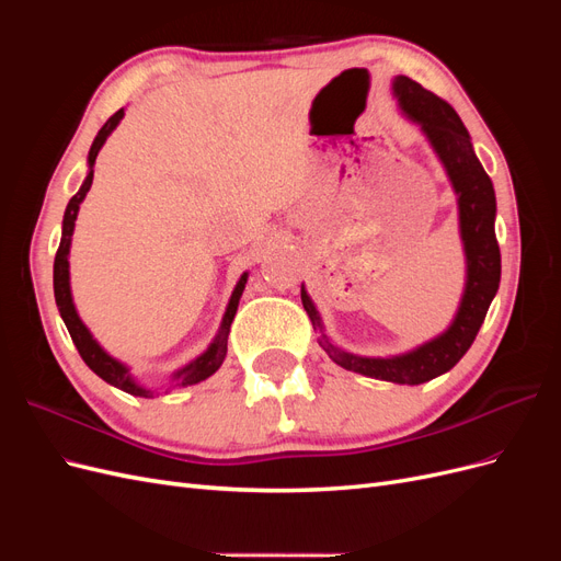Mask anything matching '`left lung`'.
Masks as SVG:
<instances>
[{
	"label": "left lung",
	"instance_id": "8db88e82",
	"mask_svg": "<svg viewBox=\"0 0 561 561\" xmlns=\"http://www.w3.org/2000/svg\"><path fill=\"white\" fill-rule=\"evenodd\" d=\"M393 95L398 98L404 116L419 124L423 135L428 138L456 192L458 229H461L466 252V290L461 304H458V311L451 325L431 342L400 355H390V358H365V355L346 353L330 342L304 285L301 304L313 322V330L318 332V344L339 367L358 371V375L371 379L416 386L445 375L463 358L482 328L491 299L499 293L501 250L494 229L496 194L480 159L474 157L461 116L454 112L449 103L402 75L393 79Z\"/></svg>",
	"mask_w": 561,
	"mask_h": 561
}]
</instances>
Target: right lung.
I'll use <instances>...</instances> for the list:
<instances>
[{"instance_id": "right-lung-1", "label": "right lung", "mask_w": 561, "mask_h": 561, "mask_svg": "<svg viewBox=\"0 0 561 561\" xmlns=\"http://www.w3.org/2000/svg\"><path fill=\"white\" fill-rule=\"evenodd\" d=\"M122 118H124V107L118 110V112H114L105 122V126L98 130L95 140L91 145V151H89V175H87V180H83L81 190L70 198V203H67V208H65L62 236H60V245H58L56 262H54V293H56V304H58L60 318L65 320V328H67V332H70L72 342H75L79 355L83 358V363H87L100 379L107 381L114 388H122V390H126V393H130L135 398H154L157 390L140 386L138 381L130 377V369L124 363H118L116 358H112V355L95 342L93 334L89 332L87 325H83L77 309H75L72 290H70V260H67V257H70V245H72L77 213H79L81 201L87 198L91 184H93V165H95V159H98V151L103 149L105 140L110 138L112 130L118 126V122H122ZM245 283H248V274H243L239 278V283H236L233 293H231V299H229V307H227L225 318H222V325H219V332L213 339V344L206 351H203L196 360H192L190 365H184L182 369L175 371L173 379H171V388H175V386H194L198 381H206L208 377L215 375V371L219 369V365L225 363L229 330H231L236 309H239V299H241V295L245 290ZM171 388H165V393Z\"/></svg>"}]
</instances>
